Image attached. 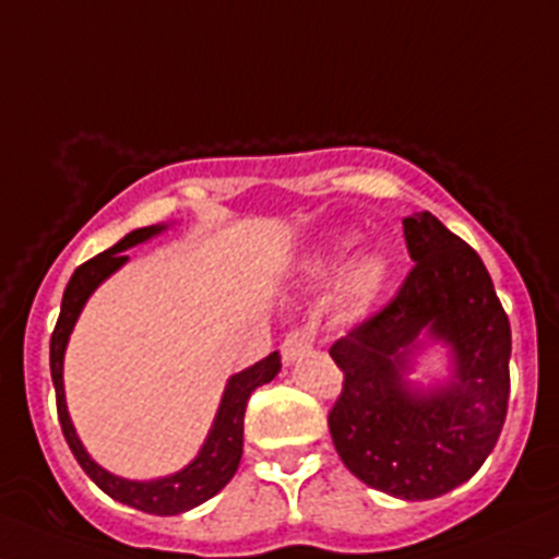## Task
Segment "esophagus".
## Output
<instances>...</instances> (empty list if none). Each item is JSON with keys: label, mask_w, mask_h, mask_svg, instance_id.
Returning <instances> with one entry per match:
<instances>
[{"label": "esophagus", "mask_w": 559, "mask_h": 559, "mask_svg": "<svg viewBox=\"0 0 559 559\" xmlns=\"http://www.w3.org/2000/svg\"><path fill=\"white\" fill-rule=\"evenodd\" d=\"M311 346H313V330L300 326V330H292L289 335L284 337V343H281V357H284L286 365H292L295 359H300Z\"/></svg>", "instance_id": "esophagus-1"}]
</instances>
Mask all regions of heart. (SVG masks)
Masks as SVG:
<instances>
[{
  "instance_id": "obj_1",
  "label": "heart",
  "mask_w": 559,
  "mask_h": 559,
  "mask_svg": "<svg viewBox=\"0 0 559 559\" xmlns=\"http://www.w3.org/2000/svg\"><path fill=\"white\" fill-rule=\"evenodd\" d=\"M384 281L386 262L379 253L357 259V262L346 270V278H343V302H346L348 308H365L376 295H379Z\"/></svg>"
}]
</instances>
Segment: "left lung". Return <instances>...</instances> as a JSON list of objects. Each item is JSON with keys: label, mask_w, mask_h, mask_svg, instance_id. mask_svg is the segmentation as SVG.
<instances>
[{"label": "left lung", "mask_w": 559, "mask_h": 559, "mask_svg": "<svg viewBox=\"0 0 559 559\" xmlns=\"http://www.w3.org/2000/svg\"><path fill=\"white\" fill-rule=\"evenodd\" d=\"M403 235L416 264L400 292L332 343L343 389L326 421L359 481L400 500H432L465 484L498 443L511 324L481 257L432 213L403 218ZM421 336L453 354L450 381L427 390L404 379Z\"/></svg>", "instance_id": "8db88e82"}]
</instances>
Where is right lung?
Listing matches in <instances>:
<instances>
[{
	"instance_id": "1",
	"label": "right lung",
	"mask_w": 559,
	"mask_h": 559,
	"mask_svg": "<svg viewBox=\"0 0 559 559\" xmlns=\"http://www.w3.org/2000/svg\"><path fill=\"white\" fill-rule=\"evenodd\" d=\"M165 224L134 229V233H129L127 238L118 240L112 248H107V251L97 253V257L88 259V262H83L81 267L72 273L70 284H67L64 297H61L59 321H56V330L53 335H50V379H53L56 389V411H59L61 432H64L72 454H75L78 465H81L83 471H86V476L92 478L105 495H110L112 500L156 516L183 514V511L205 503V500H211L213 495L222 492V489L227 487L229 478L238 471L240 456H243V416L248 397H251V392L257 386L273 381L281 370V354L273 352L270 357L251 365V368L235 373L233 379L227 381V389H224L222 394V405H218L216 419H213V427L211 432H207L205 443H202L200 454H197L189 465L180 467L178 473H173V476L154 478V481H129V478L112 476L110 471H105L103 465H97V462L88 456L81 438H78L75 427H72L70 411H67L64 400V376L61 373H64L67 341H70L72 326H75L78 316H81L83 306H86V300L92 297V292L97 289L105 278H110V275L129 259L123 251L138 243H145V240L165 233Z\"/></svg>"
}]
</instances>
